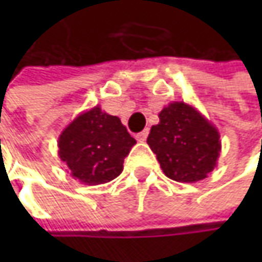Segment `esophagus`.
<instances>
[{
    "instance_id": "obj_1",
    "label": "esophagus",
    "mask_w": 262,
    "mask_h": 262,
    "mask_svg": "<svg viewBox=\"0 0 262 262\" xmlns=\"http://www.w3.org/2000/svg\"><path fill=\"white\" fill-rule=\"evenodd\" d=\"M147 136H148V130H142L136 135V139H138L139 142H144V141L147 139Z\"/></svg>"
}]
</instances>
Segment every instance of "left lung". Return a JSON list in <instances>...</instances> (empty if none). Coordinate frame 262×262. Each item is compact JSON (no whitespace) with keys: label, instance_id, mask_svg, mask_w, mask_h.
Masks as SVG:
<instances>
[{"label":"left lung","instance_id":"obj_1","mask_svg":"<svg viewBox=\"0 0 262 262\" xmlns=\"http://www.w3.org/2000/svg\"><path fill=\"white\" fill-rule=\"evenodd\" d=\"M147 144L164 174L182 183L208 178L222 151L217 127L183 101H173L159 112V123L151 126Z\"/></svg>","mask_w":262,"mask_h":262}]
</instances>
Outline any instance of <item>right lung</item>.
Returning <instances> with one entry per match:
<instances>
[{
  "instance_id": "obj_1",
  "label": "right lung",
  "mask_w": 262,
  "mask_h": 262,
  "mask_svg": "<svg viewBox=\"0 0 262 262\" xmlns=\"http://www.w3.org/2000/svg\"><path fill=\"white\" fill-rule=\"evenodd\" d=\"M136 144L118 117L95 106L77 115L59 135V158L84 185L111 182L123 171L124 158Z\"/></svg>"
}]
</instances>
